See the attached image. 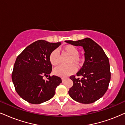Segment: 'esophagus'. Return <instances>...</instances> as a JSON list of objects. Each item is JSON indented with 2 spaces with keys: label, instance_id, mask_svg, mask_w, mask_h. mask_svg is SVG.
I'll return each mask as SVG.
<instances>
[{
  "label": "esophagus",
  "instance_id": "34e87169",
  "mask_svg": "<svg viewBox=\"0 0 125 125\" xmlns=\"http://www.w3.org/2000/svg\"><path fill=\"white\" fill-rule=\"evenodd\" d=\"M62 83H64V82L66 81V78H62Z\"/></svg>",
  "mask_w": 125,
  "mask_h": 125
}]
</instances>
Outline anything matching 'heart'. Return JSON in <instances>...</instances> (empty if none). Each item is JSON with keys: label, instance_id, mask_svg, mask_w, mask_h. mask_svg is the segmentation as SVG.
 <instances>
[{"label": "heart", "instance_id": "1", "mask_svg": "<svg viewBox=\"0 0 125 125\" xmlns=\"http://www.w3.org/2000/svg\"><path fill=\"white\" fill-rule=\"evenodd\" d=\"M62 51L64 53L69 55L70 58L67 61V63L70 64L67 66H60L56 67L53 70L55 75L61 77H67L73 74L76 71L75 64L77 67H81L83 63L84 59L78 55V50L74 45H66L63 47ZM49 60L52 65L56 66L60 63V56L57 50H53L50 53Z\"/></svg>", "mask_w": 125, "mask_h": 125}]
</instances>
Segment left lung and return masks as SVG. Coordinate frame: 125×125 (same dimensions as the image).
Segmentation results:
<instances>
[{
  "label": "left lung",
  "instance_id": "obj_1",
  "mask_svg": "<svg viewBox=\"0 0 125 125\" xmlns=\"http://www.w3.org/2000/svg\"><path fill=\"white\" fill-rule=\"evenodd\" d=\"M65 42L75 46L83 47L85 62L77 73L81 79L73 75L70 78L73 85L69 94L73 100L83 104L94 103L103 96L108 88L111 79L109 60L99 44L90 38L78 41Z\"/></svg>",
  "mask_w": 125,
  "mask_h": 125
}]
</instances>
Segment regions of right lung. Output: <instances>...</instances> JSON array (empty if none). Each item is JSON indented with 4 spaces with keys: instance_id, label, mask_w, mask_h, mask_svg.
Masks as SVG:
<instances>
[{
    "instance_id": "add662e5",
    "label": "right lung",
    "mask_w": 125,
    "mask_h": 125,
    "mask_svg": "<svg viewBox=\"0 0 125 125\" xmlns=\"http://www.w3.org/2000/svg\"><path fill=\"white\" fill-rule=\"evenodd\" d=\"M61 42L40 40L25 48L14 65L12 81L15 91L23 100L31 104H41L52 98L55 89L62 83L60 77L50 75L52 64L49 56ZM49 77L44 80L43 77Z\"/></svg>"
}]
</instances>
